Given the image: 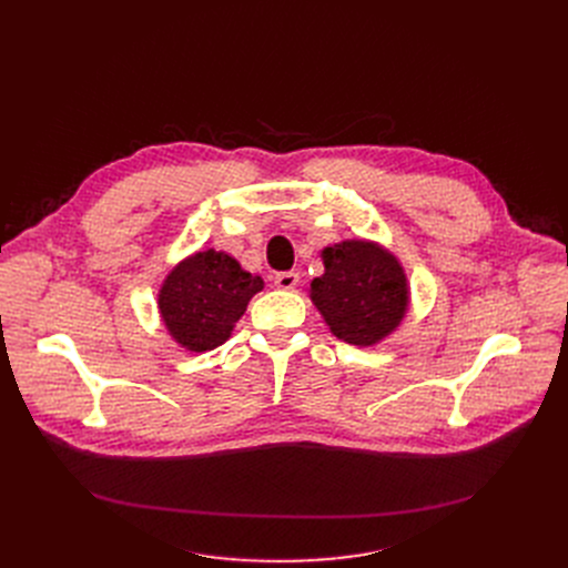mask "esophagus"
I'll use <instances>...</instances> for the list:
<instances>
[{"mask_svg":"<svg viewBox=\"0 0 568 568\" xmlns=\"http://www.w3.org/2000/svg\"><path fill=\"white\" fill-rule=\"evenodd\" d=\"M274 285L281 287V290H294L296 285H300V274H296V272H278L274 276Z\"/></svg>","mask_w":568,"mask_h":568,"instance_id":"1","label":"esophagus"}]
</instances>
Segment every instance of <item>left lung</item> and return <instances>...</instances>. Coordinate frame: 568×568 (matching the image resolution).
Listing matches in <instances>:
<instances>
[{"label": "left lung", "mask_w": 568, "mask_h": 568, "mask_svg": "<svg viewBox=\"0 0 568 568\" xmlns=\"http://www.w3.org/2000/svg\"><path fill=\"white\" fill-rule=\"evenodd\" d=\"M324 274L311 300L329 329L352 345H373L394 332L407 308V281L394 255L368 242L322 251Z\"/></svg>", "instance_id": "obj_1"}]
</instances>
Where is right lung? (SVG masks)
<instances>
[{
  "instance_id": "right-lung-1",
  "label": "right lung",
  "mask_w": 568,
  "mask_h": 568,
  "mask_svg": "<svg viewBox=\"0 0 568 568\" xmlns=\"http://www.w3.org/2000/svg\"><path fill=\"white\" fill-rule=\"evenodd\" d=\"M260 290V276L209 248L172 268L161 287L159 308L176 343L191 352H206L230 338L234 322Z\"/></svg>"
}]
</instances>
